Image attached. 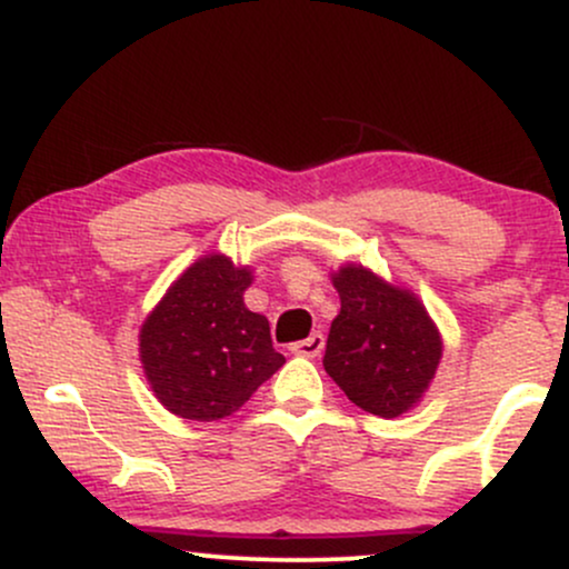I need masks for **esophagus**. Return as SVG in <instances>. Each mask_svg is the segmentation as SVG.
I'll list each match as a JSON object with an SVG mask.
<instances>
[{
	"mask_svg": "<svg viewBox=\"0 0 569 569\" xmlns=\"http://www.w3.org/2000/svg\"><path fill=\"white\" fill-rule=\"evenodd\" d=\"M292 355H301V357H317L325 349V336L322 333H311L303 341L292 343Z\"/></svg>",
	"mask_w": 569,
	"mask_h": 569,
	"instance_id": "34e87169",
	"label": "esophagus"
}]
</instances>
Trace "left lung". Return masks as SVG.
I'll use <instances>...</instances> for the list:
<instances>
[{
  "instance_id": "1",
  "label": "left lung",
  "mask_w": 569,
  "mask_h": 569,
  "mask_svg": "<svg viewBox=\"0 0 569 569\" xmlns=\"http://www.w3.org/2000/svg\"><path fill=\"white\" fill-rule=\"evenodd\" d=\"M341 311L330 325L322 366L362 411L381 419L408 413L430 389L443 338L411 290L360 263L330 273Z\"/></svg>"
}]
</instances>
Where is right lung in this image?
Wrapping results in <instances>:
<instances>
[{
  "instance_id": "right-lung-1",
  "label": "right lung",
  "mask_w": 569,
  "mask_h": 569,
  "mask_svg": "<svg viewBox=\"0 0 569 569\" xmlns=\"http://www.w3.org/2000/svg\"><path fill=\"white\" fill-rule=\"evenodd\" d=\"M252 268L212 252L190 263L139 328V360L166 411L217 422L284 366L268 319L244 306Z\"/></svg>"
}]
</instances>
